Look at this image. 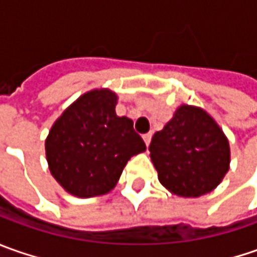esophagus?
Wrapping results in <instances>:
<instances>
[{"mask_svg": "<svg viewBox=\"0 0 257 257\" xmlns=\"http://www.w3.org/2000/svg\"><path fill=\"white\" fill-rule=\"evenodd\" d=\"M143 140H144V143H146V146H149V144H150V142H152V133L144 134Z\"/></svg>", "mask_w": 257, "mask_h": 257, "instance_id": "34e87169", "label": "esophagus"}]
</instances>
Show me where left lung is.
I'll list each match as a JSON object with an SVG mask.
<instances>
[{
  "instance_id": "left-lung-1",
  "label": "left lung",
  "mask_w": 257,
  "mask_h": 257,
  "mask_svg": "<svg viewBox=\"0 0 257 257\" xmlns=\"http://www.w3.org/2000/svg\"><path fill=\"white\" fill-rule=\"evenodd\" d=\"M159 180L182 197H199L219 186L230 164L223 130L199 107L183 104L149 146Z\"/></svg>"
}]
</instances>
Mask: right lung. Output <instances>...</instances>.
<instances>
[{
  "label": "right lung",
  "mask_w": 257,
  "mask_h": 257,
  "mask_svg": "<svg viewBox=\"0 0 257 257\" xmlns=\"http://www.w3.org/2000/svg\"><path fill=\"white\" fill-rule=\"evenodd\" d=\"M117 95L108 88L77 98L53 124L45 140L50 172L77 197L111 192L127 162L146 150L133 121L115 114Z\"/></svg>",
  "instance_id": "obj_1"
}]
</instances>
